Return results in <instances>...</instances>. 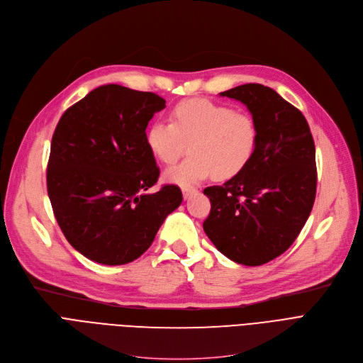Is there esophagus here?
<instances>
[{"mask_svg":"<svg viewBox=\"0 0 363 363\" xmlns=\"http://www.w3.org/2000/svg\"><path fill=\"white\" fill-rule=\"evenodd\" d=\"M194 192H196V188H192V186H182V196H184L185 200L189 199L192 194H194Z\"/></svg>","mask_w":363,"mask_h":363,"instance_id":"1","label":"esophagus"}]
</instances>
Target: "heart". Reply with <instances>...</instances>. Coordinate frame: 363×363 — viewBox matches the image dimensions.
I'll return each mask as SVG.
<instances>
[{
	"label": "heart",
	"mask_w": 363,
	"mask_h": 363,
	"mask_svg": "<svg viewBox=\"0 0 363 363\" xmlns=\"http://www.w3.org/2000/svg\"><path fill=\"white\" fill-rule=\"evenodd\" d=\"M150 153L174 164L188 149L191 155L166 172V179L189 186L211 175L219 181L238 177L255 156L259 128L248 112L207 99L177 104L171 121H156L144 134Z\"/></svg>",
	"instance_id": "heart-1"
}]
</instances>
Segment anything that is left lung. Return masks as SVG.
<instances>
[{
  "mask_svg": "<svg viewBox=\"0 0 363 363\" xmlns=\"http://www.w3.org/2000/svg\"><path fill=\"white\" fill-rule=\"evenodd\" d=\"M220 96L248 108L259 141L242 172L204 189L211 210L203 228L223 255L254 267L281 255L306 223L317 192L315 144L302 112L273 89L248 83Z\"/></svg>",
  "mask_w": 363,
  "mask_h": 363,
  "instance_id": "8db88e82",
  "label": "left lung"
}]
</instances>
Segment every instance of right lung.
Returning a JSON list of instances; mask_svg holds the SVG:
<instances>
[{
    "label": "right lung",
    "instance_id": "add662e5",
    "mask_svg": "<svg viewBox=\"0 0 363 363\" xmlns=\"http://www.w3.org/2000/svg\"><path fill=\"white\" fill-rule=\"evenodd\" d=\"M164 104L152 91L105 84L68 108L55 128L48 196L71 247L94 262L137 259L182 203L177 185L146 192L160 172L144 134Z\"/></svg>",
    "mask_w": 363,
    "mask_h": 363
}]
</instances>
